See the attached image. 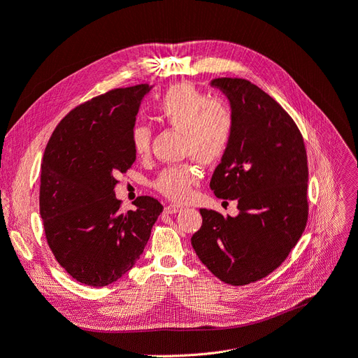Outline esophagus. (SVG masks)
Masks as SVG:
<instances>
[{
    "label": "esophagus",
    "mask_w": 358,
    "mask_h": 358,
    "mask_svg": "<svg viewBox=\"0 0 358 358\" xmlns=\"http://www.w3.org/2000/svg\"><path fill=\"white\" fill-rule=\"evenodd\" d=\"M182 208L181 206H178V205H166L165 206V214H177V213H180Z\"/></svg>",
    "instance_id": "34e87169"
}]
</instances>
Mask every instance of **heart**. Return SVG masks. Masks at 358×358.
<instances>
[{
	"mask_svg": "<svg viewBox=\"0 0 358 358\" xmlns=\"http://www.w3.org/2000/svg\"><path fill=\"white\" fill-rule=\"evenodd\" d=\"M155 116L161 124L182 131V155L202 165H217L230 149L236 129L231 106L221 97H208L189 83L169 87L155 103ZM152 131L138 124L131 131V144L137 155L150 150ZM199 182V171L189 162L159 172L153 187L176 202L186 201Z\"/></svg>",
	"mask_w": 358,
	"mask_h": 358,
	"instance_id": "heart-1",
	"label": "heart"
}]
</instances>
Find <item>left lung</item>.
Segmentation results:
<instances>
[{"mask_svg":"<svg viewBox=\"0 0 358 358\" xmlns=\"http://www.w3.org/2000/svg\"><path fill=\"white\" fill-rule=\"evenodd\" d=\"M210 85L229 97L236 129L209 187L220 199H236L241 213L201 209L192 246L221 282L243 286L280 267L306 230L307 150L294 119L266 91L242 78Z\"/></svg>","mask_w":358,"mask_h":358,"instance_id":"left-lung-1","label":"left lung"}]
</instances>
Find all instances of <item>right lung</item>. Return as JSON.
Listing matches in <instances>:
<instances>
[{"label":"right lung","mask_w":358,"mask_h":358,"mask_svg":"<svg viewBox=\"0 0 358 358\" xmlns=\"http://www.w3.org/2000/svg\"><path fill=\"white\" fill-rule=\"evenodd\" d=\"M149 84L115 88L66 115L44 152L39 214L52 255L76 282L108 286L143 254L164 206L138 196L121 213L115 186L136 161L131 131Z\"/></svg>","instance_id":"obj_1"}]
</instances>
